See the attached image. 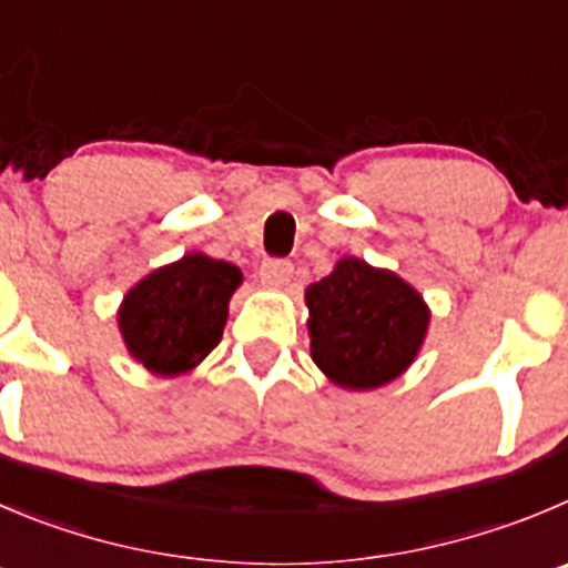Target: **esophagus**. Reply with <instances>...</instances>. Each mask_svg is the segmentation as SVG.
Listing matches in <instances>:
<instances>
[{"label": "esophagus", "instance_id": "esophagus-1", "mask_svg": "<svg viewBox=\"0 0 568 568\" xmlns=\"http://www.w3.org/2000/svg\"><path fill=\"white\" fill-rule=\"evenodd\" d=\"M258 275L267 287H284L293 278V264L287 258H264L262 267H258Z\"/></svg>", "mask_w": 568, "mask_h": 568}]
</instances>
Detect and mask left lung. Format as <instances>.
Here are the masks:
<instances>
[{
  "label": "left lung",
  "instance_id": "1",
  "mask_svg": "<svg viewBox=\"0 0 568 568\" xmlns=\"http://www.w3.org/2000/svg\"><path fill=\"white\" fill-rule=\"evenodd\" d=\"M310 351L345 390H374L413 365L429 328V306L407 281L356 256L306 287Z\"/></svg>",
  "mask_w": 568,
  "mask_h": 568
}]
</instances>
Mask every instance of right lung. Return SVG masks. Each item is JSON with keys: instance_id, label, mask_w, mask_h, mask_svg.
<instances>
[{"instance_id": "obj_1", "label": "right lung", "mask_w": 568, "mask_h": 568, "mask_svg": "<svg viewBox=\"0 0 568 568\" xmlns=\"http://www.w3.org/2000/svg\"><path fill=\"white\" fill-rule=\"evenodd\" d=\"M242 284L236 264L186 253L144 275L119 306V332L155 376L189 374L223 339L229 301Z\"/></svg>"}]
</instances>
